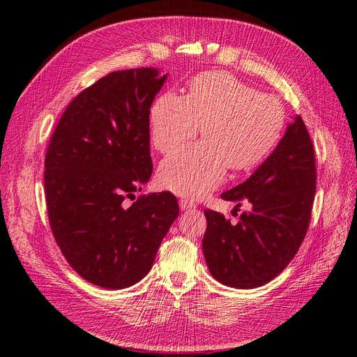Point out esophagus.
<instances>
[{"label":"esophagus","instance_id":"1","mask_svg":"<svg viewBox=\"0 0 357 357\" xmlns=\"http://www.w3.org/2000/svg\"><path fill=\"white\" fill-rule=\"evenodd\" d=\"M180 208L183 211H188V210H195L197 208V204L190 201V199H181L180 201Z\"/></svg>","mask_w":357,"mask_h":357}]
</instances>
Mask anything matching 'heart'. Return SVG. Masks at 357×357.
I'll use <instances>...</instances> for the list:
<instances>
[{
  "label": "heart",
  "instance_id": "b5f03b06",
  "mask_svg": "<svg viewBox=\"0 0 357 357\" xmlns=\"http://www.w3.org/2000/svg\"><path fill=\"white\" fill-rule=\"evenodd\" d=\"M286 114L275 96L225 71L199 74L186 96L159 95L150 110V132L160 153H169L197 137L205 139L164 159L159 181L177 195L202 198L226 178L229 167L252 169L273 152Z\"/></svg>",
  "mask_w": 357,
  "mask_h": 357
}]
</instances>
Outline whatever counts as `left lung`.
I'll return each mask as SVG.
<instances>
[{"label":"left lung","mask_w":357,"mask_h":357,"mask_svg":"<svg viewBox=\"0 0 357 357\" xmlns=\"http://www.w3.org/2000/svg\"><path fill=\"white\" fill-rule=\"evenodd\" d=\"M316 158L301 116L264 164L241 185L220 198L252 205L240 222L205 210L207 229L202 252L211 275L236 289H255L271 282L298 253L311 219L316 193Z\"/></svg>","instance_id":"left-lung-1"}]
</instances>
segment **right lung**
<instances>
[{
	"label": "right lung",
	"instance_id": "right-lung-1",
	"mask_svg": "<svg viewBox=\"0 0 357 357\" xmlns=\"http://www.w3.org/2000/svg\"><path fill=\"white\" fill-rule=\"evenodd\" d=\"M165 80L156 68L107 74L70 102L49 143L50 228L70 266L95 286L125 289L146 277L178 215L171 192L124 204L152 176L150 105Z\"/></svg>",
	"mask_w": 357,
	"mask_h": 357
}]
</instances>
